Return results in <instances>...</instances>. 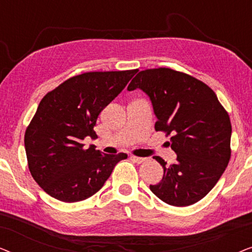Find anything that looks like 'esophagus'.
Segmentation results:
<instances>
[{
    "mask_svg": "<svg viewBox=\"0 0 252 252\" xmlns=\"http://www.w3.org/2000/svg\"><path fill=\"white\" fill-rule=\"evenodd\" d=\"M130 159L133 161H135L137 164H141L143 163V161L147 160V158H143V157H137V156H130Z\"/></svg>",
    "mask_w": 252,
    "mask_h": 252,
    "instance_id": "34e87169",
    "label": "esophagus"
}]
</instances>
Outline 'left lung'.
<instances>
[{
  "mask_svg": "<svg viewBox=\"0 0 252 252\" xmlns=\"http://www.w3.org/2000/svg\"><path fill=\"white\" fill-rule=\"evenodd\" d=\"M140 88L153 103L156 132L170 136L177 154L175 164L166 165L159 184L150 185L158 198L173 206L201 201L215 187L230 159L232 124L216 93L191 75L168 67L141 71L128 91Z\"/></svg>",
  "mask_w": 252,
  "mask_h": 252,
  "instance_id": "1",
  "label": "left lung"
}]
</instances>
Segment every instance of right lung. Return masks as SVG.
<instances>
[{
    "label": "right lung",
    "mask_w": 252,
    "mask_h": 252,
    "mask_svg": "<svg viewBox=\"0 0 252 252\" xmlns=\"http://www.w3.org/2000/svg\"><path fill=\"white\" fill-rule=\"evenodd\" d=\"M137 70L86 72L74 75L41 99L27 126L24 142L27 164L36 184L58 201L74 203L103 187L113 167L127 155H106L86 136L97 137L99 113L126 87Z\"/></svg>",
    "instance_id": "obj_1"
}]
</instances>
